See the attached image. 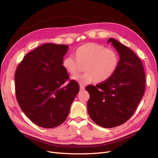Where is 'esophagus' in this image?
Wrapping results in <instances>:
<instances>
[{
  "instance_id": "1",
  "label": "esophagus",
  "mask_w": 158,
  "mask_h": 158,
  "mask_svg": "<svg viewBox=\"0 0 158 158\" xmlns=\"http://www.w3.org/2000/svg\"><path fill=\"white\" fill-rule=\"evenodd\" d=\"M80 90H84V89H85V88H84V85H81V84H80Z\"/></svg>"
}]
</instances>
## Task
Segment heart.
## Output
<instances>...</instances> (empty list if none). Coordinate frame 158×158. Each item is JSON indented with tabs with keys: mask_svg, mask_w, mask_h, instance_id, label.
Returning <instances> with one entry per match:
<instances>
[{
	"mask_svg": "<svg viewBox=\"0 0 158 158\" xmlns=\"http://www.w3.org/2000/svg\"><path fill=\"white\" fill-rule=\"evenodd\" d=\"M76 58L68 55L63 60L64 69L71 74L82 70L85 73L73 76L74 80L84 85L92 82L101 83L112 76L118 63V55L115 50L106 48L95 43H88L79 47L75 52Z\"/></svg>",
	"mask_w": 158,
	"mask_h": 158,
	"instance_id": "1",
	"label": "heart"
}]
</instances>
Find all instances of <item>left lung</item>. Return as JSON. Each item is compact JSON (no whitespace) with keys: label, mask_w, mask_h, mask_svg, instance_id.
<instances>
[{"label":"left lung","mask_w":158,"mask_h":158,"mask_svg":"<svg viewBox=\"0 0 158 158\" xmlns=\"http://www.w3.org/2000/svg\"><path fill=\"white\" fill-rule=\"evenodd\" d=\"M119 55L117 67L105 82L85 87L89 94L88 111L93 121L103 128L123 125L130 118L144 95L146 78L140 59L131 49L110 38Z\"/></svg>","instance_id":"left-lung-1"}]
</instances>
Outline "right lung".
Masks as SVG:
<instances>
[{
    "label": "right lung",
    "mask_w": 158,
    "mask_h": 158,
    "mask_svg": "<svg viewBox=\"0 0 158 158\" xmlns=\"http://www.w3.org/2000/svg\"><path fill=\"white\" fill-rule=\"evenodd\" d=\"M69 46L45 44L25 55L15 73L17 102L35 125L54 128L67 118L79 92L78 83L69 80L63 66Z\"/></svg>",
    "instance_id": "add662e5"
}]
</instances>
